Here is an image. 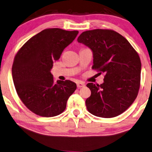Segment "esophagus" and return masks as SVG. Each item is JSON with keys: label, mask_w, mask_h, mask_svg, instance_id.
Returning a JSON list of instances; mask_svg holds the SVG:
<instances>
[{"label": "esophagus", "mask_w": 152, "mask_h": 152, "mask_svg": "<svg viewBox=\"0 0 152 152\" xmlns=\"http://www.w3.org/2000/svg\"><path fill=\"white\" fill-rule=\"evenodd\" d=\"M84 86H85V84H84V83H83V82H78V84H77V87H78V88L84 87Z\"/></svg>", "instance_id": "1"}]
</instances>
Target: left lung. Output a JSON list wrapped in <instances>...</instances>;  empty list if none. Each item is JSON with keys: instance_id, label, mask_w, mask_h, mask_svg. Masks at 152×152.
<instances>
[{"instance_id": "left-lung-1", "label": "left lung", "mask_w": 152, "mask_h": 152, "mask_svg": "<svg viewBox=\"0 0 152 152\" xmlns=\"http://www.w3.org/2000/svg\"><path fill=\"white\" fill-rule=\"evenodd\" d=\"M77 41L91 50L92 68L105 73L103 84H87L91 92L86 100L88 111L103 118L123 113L139 90L142 64L138 53L126 38L109 29L84 31Z\"/></svg>"}]
</instances>
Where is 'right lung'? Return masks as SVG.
<instances>
[{
	"label": "right lung",
	"mask_w": 152,
	"mask_h": 152,
	"mask_svg": "<svg viewBox=\"0 0 152 152\" xmlns=\"http://www.w3.org/2000/svg\"><path fill=\"white\" fill-rule=\"evenodd\" d=\"M78 31L46 29L23 45L15 56L12 74L17 94L31 111L51 117L63 112L75 83L58 80L50 72L53 63L72 42Z\"/></svg>",
	"instance_id": "add662e5"
}]
</instances>
